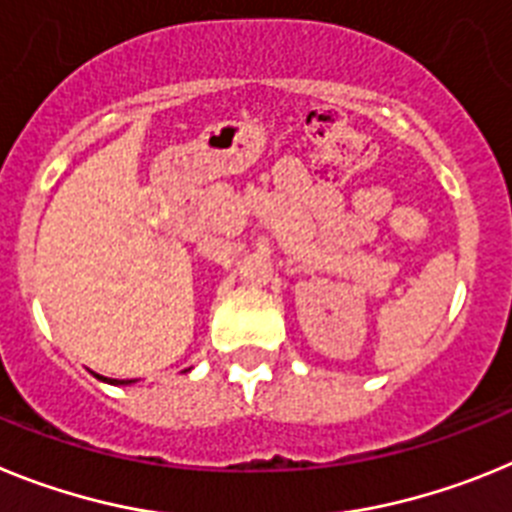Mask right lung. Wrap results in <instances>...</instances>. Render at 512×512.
<instances>
[{
    "mask_svg": "<svg viewBox=\"0 0 512 512\" xmlns=\"http://www.w3.org/2000/svg\"><path fill=\"white\" fill-rule=\"evenodd\" d=\"M100 379H102V376H100ZM102 381H110V384H133V381H121V379H102Z\"/></svg>",
    "mask_w": 512,
    "mask_h": 512,
    "instance_id": "1",
    "label": "right lung"
}]
</instances>
